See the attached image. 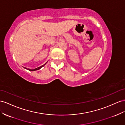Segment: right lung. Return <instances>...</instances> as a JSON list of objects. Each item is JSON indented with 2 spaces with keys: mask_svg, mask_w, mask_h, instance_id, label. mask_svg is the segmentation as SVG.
I'll return each mask as SVG.
<instances>
[{
  "mask_svg": "<svg viewBox=\"0 0 125 125\" xmlns=\"http://www.w3.org/2000/svg\"><path fill=\"white\" fill-rule=\"evenodd\" d=\"M46 63H47V62H46ZM46 63H45L44 65H43L41 66L40 67H38V68H35V69H29V68H26V67H24V68H25V69H27V70H29V71H35V70H37L40 69L41 68H42V67L46 65Z\"/></svg>",
  "mask_w": 125,
  "mask_h": 125,
  "instance_id": "1",
  "label": "right lung"
}]
</instances>
